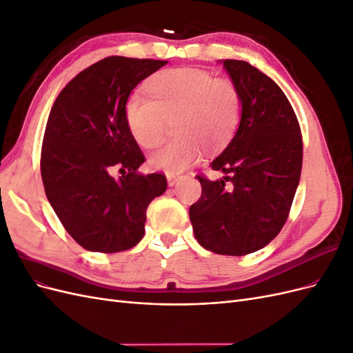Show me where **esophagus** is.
Masks as SVG:
<instances>
[{"label":"esophagus","instance_id":"1","mask_svg":"<svg viewBox=\"0 0 353 353\" xmlns=\"http://www.w3.org/2000/svg\"><path fill=\"white\" fill-rule=\"evenodd\" d=\"M166 179H168L169 187H174L179 181V176L175 175V174H166Z\"/></svg>","mask_w":353,"mask_h":353}]
</instances>
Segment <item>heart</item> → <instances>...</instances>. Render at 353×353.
<instances>
[{
    "mask_svg": "<svg viewBox=\"0 0 353 353\" xmlns=\"http://www.w3.org/2000/svg\"><path fill=\"white\" fill-rule=\"evenodd\" d=\"M135 91L126 101V122L137 143L150 148L162 137L168 117L178 114L174 141L160 144L150 165L168 174H179L194 163L201 143L216 148L234 132L240 117V94L231 81L215 79L201 69H169Z\"/></svg>",
    "mask_w": 353,
    "mask_h": 353,
    "instance_id": "b5f03b06",
    "label": "heart"
}]
</instances>
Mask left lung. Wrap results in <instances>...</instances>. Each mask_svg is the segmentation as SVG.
I'll use <instances>...</instances> for the list:
<instances>
[{
  "label": "left lung",
  "instance_id": "1",
  "mask_svg": "<svg viewBox=\"0 0 353 353\" xmlns=\"http://www.w3.org/2000/svg\"><path fill=\"white\" fill-rule=\"evenodd\" d=\"M240 94L236 134L197 176L200 199L190 208L194 237L206 250L244 256L265 248L283 228L302 172L301 126L285 94L248 61L222 60Z\"/></svg>",
  "mask_w": 353,
  "mask_h": 353
}]
</instances>
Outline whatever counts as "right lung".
<instances>
[{
  "instance_id": "1",
  "label": "right lung",
  "mask_w": 353,
  "mask_h": 353,
  "mask_svg": "<svg viewBox=\"0 0 353 353\" xmlns=\"http://www.w3.org/2000/svg\"><path fill=\"white\" fill-rule=\"evenodd\" d=\"M165 60L105 57L78 73L52 104L41 150L51 208L83 249L116 253L144 236L145 212L166 176L137 169L144 154L126 122L132 90ZM116 167L123 175L113 179Z\"/></svg>"
}]
</instances>
